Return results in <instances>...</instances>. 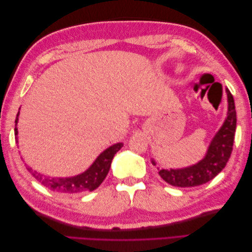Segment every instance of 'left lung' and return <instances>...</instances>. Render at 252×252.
I'll return each mask as SVG.
<instances>
[{"label":"left lung","mask_w":252,"mask_h":252,"mask_svg":"<svg viewBox=\"0 0 252 252\" xmlns=\"http://www.w3.org/2000/svg\"><path fill=\"white\" fill-rule=\"evenodd\" d=\"M228 100L227 118L222 127L212 139L207 154L199 163L181 169H161L158 174L165 182L172 186L178 187H194L209 182L224 169L229 159L234 133L236 128V111L233 96L226 88ZM152 164L156 165L155 159Z\"/></svg>","instance_id":"1"}]
</instances>
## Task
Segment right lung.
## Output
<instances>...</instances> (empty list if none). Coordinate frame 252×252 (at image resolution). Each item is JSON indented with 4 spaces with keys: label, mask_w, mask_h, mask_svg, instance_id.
<instances>
[{
    "label": "right lung",
    "mask_w": 252,
    "mask_h": 252,
    "mask_svg": "<svg viewBox=\"0 0 252 252\" xmlns=\"http://www.w3.org/2000/svg\"><path fill=\"white\" fill-rule=\"evenodd\" d=\"M19 113L16 119V127H14V134L18 135V121ZM18 142V136H17ZM123 143H117L109 148L104 150L102 154L96 158L89 168L81 174L74 175L70 178H49L44 177L43 174L33 171L30 167H27V170L32 173V177L41 184L52 191L59 193H81L86 191H94L102 184L106 175L108 174L110 169L112 158L114 155L123 147Z\"/></svg>",
    "instance_id": "add662e5"
}]
</instances>
